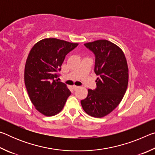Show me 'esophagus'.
Instances as JSON below:
<instances>
[{"label":"esophagus","mask_w":155,"mask_h":155,"mask_svg":"<svg viewBox=\"0 0 155 155\" xmlns=\"http://www.w3.org/2000/svg\"><path fill=\"white\" fill-rule=\"evenodd\" d=\"M72 88H73V90H77V89L79 88V87H78V86H77V85H73Z\"/></svg>","instance_id":"1"}]
</instances>
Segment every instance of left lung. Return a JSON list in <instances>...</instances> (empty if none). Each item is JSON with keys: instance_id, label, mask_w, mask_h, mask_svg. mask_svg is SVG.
<instances>
[{"instance_id": "left-lung-1", "label": "left lung", "mask_w": 155, "mask_h": 155, "mask_svg": "<svg viewBox=\"0 0 155 155\" xmlns=\"http://www.w3.org/2000/svg\"><path fill=\"white\" fill-rule=\"evenodd\" d=\"M84 45L95 55L94 72L98 78L96 88L88 90L87 98L81 103L88 115L102 117L116 108L127 91V59L121 48L108 40H96Z\"/></svg>"}]
</instances>
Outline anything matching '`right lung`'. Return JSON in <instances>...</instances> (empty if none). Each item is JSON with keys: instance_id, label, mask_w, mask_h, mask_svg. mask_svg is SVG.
I'll return each instance as SVG.
<instances>
[{"instance_id": "add662e5", "label": "right lung", "mask_w": 155, "mask_h": 155, "mask_svg": "<svg viewBox=\"0 0 155 155\" xmlns=\"http://www.w3.org/2000/svg\"><path fill=\"white\" fill-rule=\"evenodd\" d=\"M56 38L36 43L28 54L25 68V83L35 109L46 116L61 111L71 92L57 79L65 56L78 46Z\"/></svg>"}]
</instances>
